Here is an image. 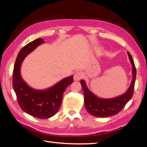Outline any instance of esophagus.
I'll return each mask as SVG.
<instances>
[{
    "label": "esophagus",
    "mask_w": 147,
    "mask_h": 147,
    "mask_svg": "<svg viewBox=\"0 0 147 147\" xmlns=\"http://www.w3.org/2000/svg\"><path fill=\"white\" fill-rule=\"evenodd\" d=\"M83 78V74L81 72H76L74 74V81H79Z\"/></svg>",
    "instance_id": "1"
}]
</instances>
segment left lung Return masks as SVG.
Instances as JSON below:
<instances>
[{"instance_id":"left-lung-1","label":"left lung","mask_w":147,"mask_h":147,"mask_svg":"<svg viewBox=\"0 0 147 147\" xmlns=\"http://www.w3.org/2000/svg\"><path fill=\"white\" fill-rule=\"evenodd\" d=\"M129 59L130 60L133 67V79H132L130 87L125 92L114 98L104 99L100 98L94 95L88 88L86 83L82 80L80 83L84 94V104L86 110L91 115L97 117H108L115 115L124 108L133 96L135 80L136 76V69L135 67L134 60L130 53L127 51Z\"/></svg>"}]
</instances>
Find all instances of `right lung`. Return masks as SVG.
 <instances>
[{"instance_id": "right-lung-1", "label": "right lung", "mask_w": 147, "mask_h": 147, "mask_svg": "<svg viewBox=\"0 0 147 147\" xmlns=\"http://www.w3.org/2000/svg\"><path fill=\"white\" fill-rule=\"evenodd\" d=\"M44 42V40L39 38L25 45L19 51L13 73V87L20 108L30 115L42 119H48L57 113L61 105L63 94L66 88L73 82L72 75L48 89L36 90L30 87L22 79L20 67L23 60Z\"/></svg>"}]
</instances>
